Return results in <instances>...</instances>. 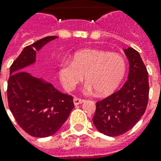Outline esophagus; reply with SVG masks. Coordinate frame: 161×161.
Returning a JSON list of instances; mask_svg holds the SVG:
<instances>
[{
    "mask_svg": "<svg viewBox=\"0 0 161 161\" xmlns=\"http://www.w3.org/2000/svg\"><path fill=\"white\" fill-rule=\"evenodd\" d=\"M83 102H84V100H83V99L77 98V97H75V98L73 99V103H74L75 106H77V105L81 104V103H83Z\"/></svg>",
    "mask_w": 161,
    "mask_h": 161,
    "instance_id": "34e87169",
    "label": "esophagus"
}]
</instances>
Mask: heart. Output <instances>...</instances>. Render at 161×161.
Listing matches in <instances>:
<instances>
[{
  "instance_id": "heart-1",
  "label": "heart",
  "mask_w": 161,
  "mask_h": 161,
  "mask_svg": "<svg viewBox=\"0 0 161 161\" xmlns=\"http://www.w3.org/2000/svg\"><path fill=\"white\" fill-rule=\"evenodd\" d=\"M126 71L122 55L108 51L87 48L73 54L72 61L65 60L59 67V77L65 90H72L84 80L86 92L99 95L114 92L123 80Z\"/></svg>"
}]
</instances>
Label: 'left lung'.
Listing matches in <instances>:
<instances>
[{
	"label": "left lung",
	"mask_w": 161,
	"mask_h": 161,
	"mask_svg": "<svg viewBox=\"0 0 161 161\" xmlns=\"http://www.w3.org/2000/svg\"><path fill=\"white\" fill-rule=\"evenodd\" d=\"M124 52L129 60L128 79L119 90L96 102L93 117L96 129L108 136L131 129L144 114L148 101V75L140 54L132 47Z\"/></svg>",
	"instance_id": "1"
}]
</instances>
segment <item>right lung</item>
<instances>
[{
    "instance_id": "obj_1",
    "label": "right lung",
    "mask_w": 161,
    "mask_h": 161,
    "mask_svg": "<svg viewBox=\"0 0 161 161\" xmlns=\"http://www.w3.org/2000/svg\"><path fill=\"white\" fill-rule=\"evenodd\" d=\"M58 36L42 38L23 49L10 67L8 105L19 126L35 137L55 134L74 108L72 96L25 71L36 63V52Z\"/></svg>"
}]
</instances>
